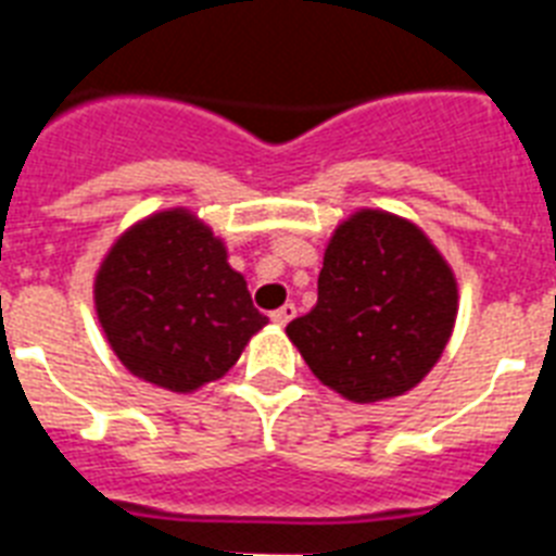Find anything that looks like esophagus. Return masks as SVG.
Masks as SVG:
<instances>
[{
	"instance_id": "34e87169",
	"label": "esophagus",
	"mask_w": 556,
	"mask_h": 556,
	"mask_svg": "<svg viewBox=\"0 0 556 556\" xmlns=\"http://www.w3.org/2000/svg\"><path fill=\"white\" fill-rule=\"evenodd\" d=\"M294 314H296L294 303H286L282 308H277V312L270 314V320L277 323V326H288V323L294 320Z\"/></svg>"
}]
</instances>
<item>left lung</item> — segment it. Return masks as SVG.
Listing matches in <instances>:
<instances>
[{
    "instance_id": "left-lung-1",
    "label": "left lung",
    "mask_w": 556,
    "mask_h": 556,
    "mask_svg": "<svg viewBox=\"0 0 556 556\" xmlns=\"http://www.w3.org/2000/svg\"><path fill=\"white\" fill-rule=\"evenodd\" d=\"M458 312L456 274L409 218L364 207L331 233L317 305L288 323L308 369L355 404L418 387Z\"/></svg>"
}]
</instances>
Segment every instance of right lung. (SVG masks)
Here are the masks:
<instances>
[{
	"mask_svg": "<svg viewBox=\"0 0 556 556\" xmlns=\"http://www.w3.org/2000/svg\"><path fill=\"white\" fill-rule=\"evenodd\" d=\"M94 308L135 378L185 395L227 375L268 323L225 242L187 207L152 213L117 236L94 277Z\"/></svg>",
	"mask_w": 556,
	"mask_h": 556,
	"instance_id": "add662e5",
	"label": "right lung"
}]
</instances>
